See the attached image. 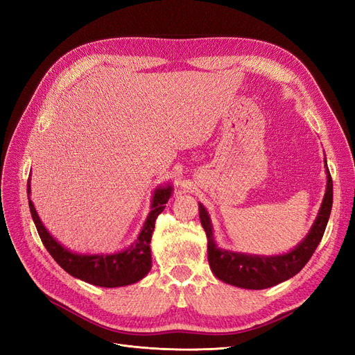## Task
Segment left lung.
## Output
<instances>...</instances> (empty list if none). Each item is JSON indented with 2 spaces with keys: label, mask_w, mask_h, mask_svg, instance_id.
<instances>
[{
  "label": "left lung",
  "mask_w": 355,
  "mask_h": 355,
  "mask_svg": "<svg viewBox=\"0 0 355 355\" xmlns=\"http://www.w3.org/2000/svg\"><path fill=\"white\" fill-rule=\"evenodd\" d=\"M326 173V194L323 202H321V207L314 225L311 227L304 241L297 244L293 250H290L288 253L284 254L257 256L219 249L213 239V227L209 218V213L200 202V220L207 235V257L213 274L223 283H228L241 288L261 290L272 287L278 283H283L302 270L306 262L311 259V256L315 252L321 239H323V234L326 231L330 216L333 202V182L330 171L327 168V163Z\"/></svg>",
  "instance_id": "8db88e82"
}]
</instances>
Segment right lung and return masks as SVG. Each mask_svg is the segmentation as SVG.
<instances>
[{
    "label": "right lung",
    "instance_id": "1",
    "mask_svg": "<svg viewBox=\"0 0 355 355\" xmlns=\"http://www.w3.org/2000/svg\"><path fill=\"white\" fill-rule=\"evenodd\" d=\"M170 185L157 188L153 198V210L149 211L144 228L137 240L123 252L111 254H78L68 250L51 237L50 232L42 225L34 202L29 198V210L37 227L38 235L47 249L63 270L75 278L99 287H121L137 283L149 272L153 266L151 261V243L153 231L155 228V219L164 210L166 202L171 197ZM31 194V185L28 182V196Z\"/></svg>",
    "mask_w": 355,
    "mask_h": 355
}]
</instances>
